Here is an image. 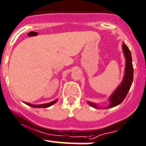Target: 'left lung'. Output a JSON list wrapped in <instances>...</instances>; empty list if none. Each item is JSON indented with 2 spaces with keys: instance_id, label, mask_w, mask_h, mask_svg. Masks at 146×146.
<instances>
[{
  "instance_id": "1",
  "label": "left lung",
  "mask_w": 146,
  "mask_h": 146,
  "mask_svg": "<svg viewBox=\"0 0 146 146\" xmlns=\"http://www.w3.org/2000/svg\"><path fill=\"white\" fill-rule=\"evenodd\" d=\"M123 50L125 57L126 59L125 76H124L122 83L110 97L111 104L109 107H107V109L120 104L125 98L130 88H131V84H132L133 79V67L131 52L126 44H123ZM89 104L93 107L97 108L96 105L91 102H89Z\"/></svg>"
}]
</instances>
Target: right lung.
Wrapping results in <instances>:
<instances>
[{"instance_id": "obj_1", "label": "right lung", "mask_w": 146, "mask_h": 146, "mask_svg": "<svg viewBox=\"0 0 146 146\" xmlns=\"http://www.w3.org/2000/svg\"><path fill=\"white\" fill-rule=\"evenodd\" d=\"M57 101V99H56V100L53 101V102H50V103H47V104H40V105H33L31 104H29V103H25V104H26L27 105H28V106H32V107H34V108H47V107H49V106H52V104H54V103H56Z\"/></svg>"}]
</instances>
